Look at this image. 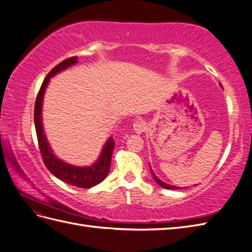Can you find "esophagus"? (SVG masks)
<instances>
[{
    "label": "esophagus",
    "mask_w": 252,
    "mask_h": 252,
    "mask_svg": "<svg viewBox=\"0 0 252 252\" xmlns=\"http://www.w3.org/2000/svg\"><path fill=\"white\" fill-rule=\"evenodd\" d=\"M145 129H146V125L143 121H135L133 123V130L135 133L141 134L145 131Z\"/></svg>",
    "instance_id": "esophagus-1"
}]
</instances>
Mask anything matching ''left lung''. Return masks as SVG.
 <instances>
[{"label": "left lung", "mask_w": 252, "mask_h": 252, "mask_svg": "<svg viewBox=\"0 0 252 252\" xmlns=\"http://www.w3.org/2000/svg\"><path fill=\"white\" fill-rule=\"evenodd\" d=\"M220 87H223L222 86V84H220ZM150 166V165H149ZM150 172H151V174H152V177H154V179H155V181L158 183V184L161 186V187H163V188H165V189H179V188H182V187H177V186H173V185H169V184H166V183H164L163 181H161L159 180L157 175L155 174V172H154V170L151 169V167H150Z\"/></svg>", "instance_id": "left-lung-1"}]
</instances>
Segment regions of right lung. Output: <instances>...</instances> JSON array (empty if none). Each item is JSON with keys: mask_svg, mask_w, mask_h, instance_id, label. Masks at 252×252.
<instances>
[{"mask_svg": "<svg viewBox=\"0 0 252 252\" xmlns=\"http://www.w3.org/2000/svg\"><path fill=\"white\" fill-rule=\"evenodd\" d=\"M77 62L78 57H71L69 59H66L63 62L58 64L55 68H52L50 72L47 74V77L45 78L35 100L34 126L37 136V142H39L41 156L44 164L47 167L48 170L55 175V177H57L61 181L67 183V184H70L72 186H77L80 188H91L97 185L98 183H101L103 180H105L109 172L112 151L114 148V145H116L112 136H110L107 142L105 143L104 147L101 151V155L98 157L95 163L87 167H77L62 161V159L59 158L55 154H53V151L47 141L46 134H45L42 122L43 98L45 91H46V87L50 81V78L55 77L56 74L67 69L68 67L74 65Z\"/></svg>", "mask_w": 252, "mask_h": 252, "instance_id": "right-lung-1", "label": "right lung"}]
</instances>
